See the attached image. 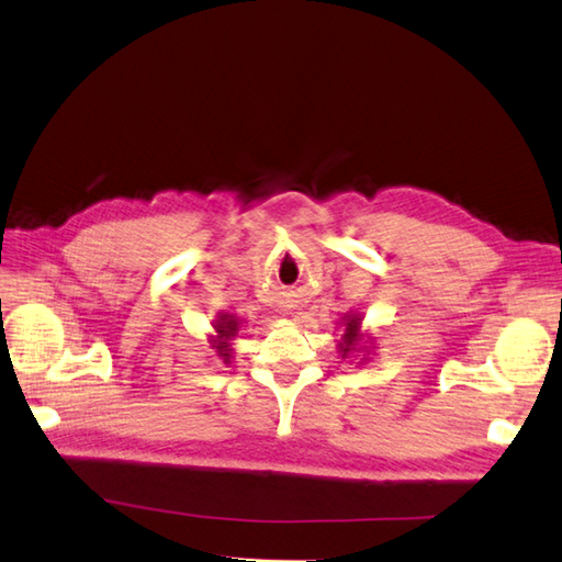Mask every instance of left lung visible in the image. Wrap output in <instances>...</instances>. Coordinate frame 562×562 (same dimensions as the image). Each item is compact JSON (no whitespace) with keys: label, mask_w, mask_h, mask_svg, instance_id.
Returning <instances> with one entry per match:
<instances>
[{"label":"left lung","mask_w":562,"mask_h":562,"mask_svg":"<svg viewBox=\"0 0 562 562\" xmlns=\"http://www.w3.org/2000/svg\"><path fill=\"white\" fill-rule=\"evenodd\" d=\"M357 324H360V321H357V318H352L350 324H348V330H345V345H342L345 350L342 352H348L352 345H355V340H357Z\"/></svg>","instance_id":"8db88e82"}]
</instances>
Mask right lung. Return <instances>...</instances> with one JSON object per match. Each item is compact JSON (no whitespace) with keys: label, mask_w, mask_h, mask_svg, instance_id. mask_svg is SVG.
<instances>
[{"label":"right lung","mask_w":562,"mask_h":562,"mask_svg":"<svg viewBox=\"0 0 562 562\" xmlns=\"http://www.w3.org/2000/svg\"><path fill=\"white\" fill-rule=\"evenodd\" d=\"M234 333H236V321H224V324L220 326V336L222 338H229V336H234ZM217 350H220V355L224 357V360H229V345L220 342Z\"/></svg>","instance_id":"obj_1"}]
</instances>
